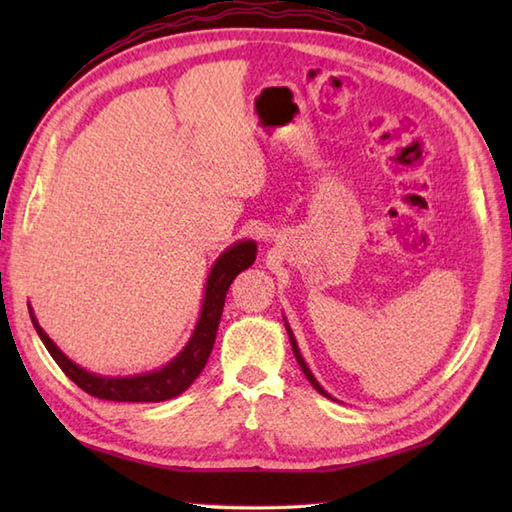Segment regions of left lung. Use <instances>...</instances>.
<instances>
[{
    "label": "left lung",
    "instance_id": "1",
    "mask_svg": "<svg viewBox=\"0 0 512 512\" xmlns=\"http://www.w3.org/2000/svg\"><path fill=\"white\" fill-rule=\"evenodd\" d=\"M286 330H288V336H290V345H292V352H295V358H297V363L301 365V369H303V374H306V378L310 380V385L319 391V394H323V396H328L330 398V394L328 391H325L319 383H317V378L312 376V372H310V367L306 365V361H303V356H301V352H299V347H297V341H295V336H292V330H290V325L286 323Z\"/></svg>",
    "mask_w": 512,
    "mask_h": 512
}]
</instances>
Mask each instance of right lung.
<instances>
[{"mask_svg": "<svg viewBox=\"0 0 512 512\" xmlns=\"http://www.w3.org/2000/svg\"><path fill=\"white\" fill-rule=\"evenodd\" d=\"M255 257H257V244L253 239L237 242L217 257V262L213 264L209 273V279H206L200 319H198V325H195L189 343L184 345V350L173 358L171 363L149 374L125 376V378L92 374L88 369L72 363L70 358L52 343L50 336L43 332V328L37 323L35 314H32V308H30V319H32V325H35L39 339L43 341V345H46V350L50 352L54 361H57V365L63 369V374L68 376L72 383L79 385L83 391H88L90 396L101 398V400H114V402L169 400V398L180 396L182 391L200 376L213 350L228 286L233 284V279L242 273V270L253 266Z\"/></svg>", "mask_w": 512, "mask_h": 512, "instance_id": "right-lung-1", "label": "right lung"}]
</instances>
